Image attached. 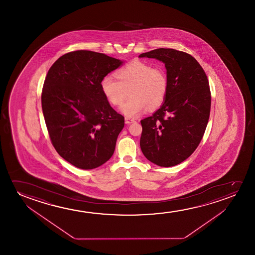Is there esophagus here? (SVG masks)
I'll use <instances>...</instances> for the list:
<instances>
[{
	"label": "esophagus",
	"instance_id": "esophagus-1",
	"mask_svg": "<svg viewBox=\"0 0 255 255\" xmlns=\"http://www.w3.org/2000/svg\"><path fill=\"white\" fill-rule=\"evenodd\" d=\"M134 122H135V120H134V119L126 118V124H127V125H129V124H131V123Z\"/></svg>",
	"mask_w": 255,
	"mask_h": 255
}]
</instances>
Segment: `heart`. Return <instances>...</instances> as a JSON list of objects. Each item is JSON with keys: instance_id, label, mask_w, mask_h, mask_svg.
<instances>
[{"instance_id": "1", "label": "heart", "mask_w": 255, "mask_h": 255, "mask_svg": "<svg viewBox=\"0 0 255 255\" xmlns=\"http://www.w3.org/2000/svg\"><path fill=\"white\" fill-rule=\"evenodd\" d=\"M111 76L102 78L100 89L111 105L122 104L120 111L124 115L135 118L147 108L153 111L160 107L166 98L168 91L167 75L160 67H152L148 63L134 60Z\"/></svg>"}]
</instances>
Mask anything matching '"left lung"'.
Returning a JSON list of instances; mask_svg holds the SVG:
<instances>
[{"instance_id": "8db88e82", "label": "left lung", "mask_w": 255, "mask_h": 255, "mask_svg": "<svg viewBox=\"0 0 255 255\" xmlns=\"http://www.w3.org/2000/svg\"><path fill=\"white\" fill-rule=\"evenodd\" d=\"M139 57L163 62L168 78L164 104L141 120L140 147L153 164L174 166L193 153L204 136L211 111L209 82L198 61L187 53L161 48Z\"/></svg>"}]
</instances>
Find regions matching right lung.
<instances>
[{
  "mask_svg": "<svg viewBox=\"0 0 255 255\" xmlns=\"http://www.w3.org/2000/svg\"><path fill=\"white\" fill-rule=\"evenodd\" d=\"M122 61L102 53L76 50L50 67L42 91V108L53 146L60 156L84 170L112 157L125 126L112 108L100 82Z\"/></svg>",
  "mask_w": 255,
  "mask_h": 255,
  "instance_id": "right-lung-1",
  "label": "right lung"
}]
</instances>
